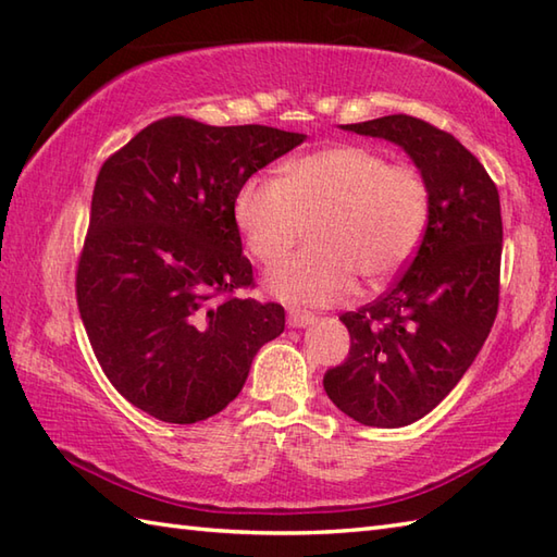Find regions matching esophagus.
<instances>
[{"label": "esophagus", "instance_id": "obj_1", "mask_svg": "<svg viewBox=\"0 0 557 557\" xmlns=\"http://www.w3.org/2000/svg\"><path fill=\"white\" fill-rule=\"evenodd\" d=\"M313 321H315V315L306 313V311H289V315H287V323L292 327H306V325H311Z\"/></svg>", "mask_w": 557, "mask_h": 557}]
</instances>
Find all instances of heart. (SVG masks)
I'll list each match as a JSON object with an SVG mask.
<instances>
[{
	"label": "heart",
	"instance_id": "obj_1",
	"mask_svg": "<svg viewBox=\"0 0 557 557\" xmlns=\"http://www.w3.org/2000/svg\"><path fill=\"white\" fill-rule=\"evenodd\" d=\"M431 215L419 170L363 146H330L285 164L280 180L253 176L234 198V220L253 258L275 263L309 227V251L265 275L272 297L292 306L347 299L357 274L381 285L417 251Z\"/></svg>",
	"mask_w": 557,
	"mask_h": 557
}]
</instances>
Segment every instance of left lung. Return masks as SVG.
Masks as SVG:
<instances>
[{
	"label": "left lung",
	"mask_w": 557,
	"mask_h": 557,
	"mask_svg": "<svg viewBox=\"0 0 557 557\" xmlns=\"http://www.w3.org/2000/svg\"><path fill=\"white\" fill-rule=\"evenodd\" d=\"M342 128L399 146L431 191L417 256L381 299L339 315L351 337L349 357L323 377L347 417L399 429L441 405L491 333L500 294V196L453 134L417 116Z\"/></svg>",
	"instance_id": "8db88e82"
}]
</instances>
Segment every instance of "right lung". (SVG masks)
I'll use <instances>...</instances> for the list:
<instances>
[{"mask_svg": "<svg viewBox=\"0 0 557 557\" xmlns=\"http://www.w3.org/2000/svg\"><path fill=\"white\" fill-rule=\"evenodd\" d=\"M304 138L168 116L100 168L76 301L104 375L150 417H215L242 393L258 349L285 330L280 304L234 297L253 285L234 198Z\"/></svg>", "mask_w": 557, "mask_h": 557, "instance_id": "right-lung-1", "label": "right lung"}]
</instances>
